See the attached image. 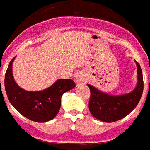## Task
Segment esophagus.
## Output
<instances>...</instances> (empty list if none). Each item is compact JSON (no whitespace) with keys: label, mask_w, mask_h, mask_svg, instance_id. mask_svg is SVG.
I'll list each match as a JSON object with an SVG mask.
<instances>
[{"label":"esophagus","mask_w":150,"mask_h":150,"mask_svg":"<svg viewBox=\"0 0 150 150\" xmlns=\"http://www.w3.org/2000/svg\"><path fill=\"white\" fill-rule=\"evenodd\" d=\"M74 80H75V83H77V84L83 82L84 80H85V79H84V75L80 72L76 73L75 75V76H74Z\"/></svg>","instance_id":"34e87169"}]
</instances>
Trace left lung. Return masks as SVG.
I'll return each mask as SVG.
<instances>
[{
  "label": "left lung",
  "mask_w": 150,
  "mask_h": 150,
  "mask_svg": "<svg viewBox=\"0 0 150 150\" xmlns=\"http://www.w3.org/2000/svg\"><path fill=\"white\" fill-rule=\"evenodd\" d=\"M137 69V82L132 91L113 95L87 84L91 91L89 110L94 117L107 123L117 121L125 117L137 107L143 91V79L139 64L134 60Z\"/></svg>",
  "instance_id": "left-lung-1"
}]
</instances>
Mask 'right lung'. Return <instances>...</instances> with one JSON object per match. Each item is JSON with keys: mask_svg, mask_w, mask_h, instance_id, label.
<instances>
[{"mask_svg": "<svg viewBox=\"0 0 150 150\" xmlns=\"http://www.w3.org/2000/svg\"><path fill=\"white\" fill-rule=\"evenodd\" d=\"M14 58L5 74L4 86L7 98L13 108L27 119L44 123L56 117L61 107L62 94L75 87L71 79H57L49 88L41 91H26L19 86L12 71Z\"/></svg>", "mask_w": 150, "mask_h": 150, "instance_id": "obj_1", "label": "right lung"}]
</instances>
